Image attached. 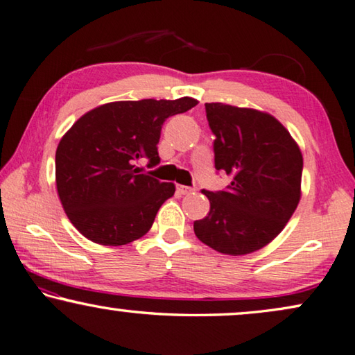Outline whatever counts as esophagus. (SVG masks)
Listing matches in <instances>:
<instances>
[{
  "label": "esophagus",
  "mask_w": 355,
  "mask_h": 355,
  "mask_svg": "<svg viewBox=\"0 0 355 355\" xmlns=\"http://www.w3.org/2000/svg\"><path fill=\"white\" fill-rule=\"evenodd\" d=\"M176 190H178V193H179V195H190L191 191H193V189H191V187H187V185H178Z\"/></svg>",
  "instance_id": "obj_1"
}]
</instances>
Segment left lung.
I'll return each instance as SVG.
<instances>
[{"instance_id":"8db88e82","label":"left lung","mask_w":355,"mask_h":355,"mask_svg":"<svg viewBox=\"0 0 355 355\" xmlns=\"http://www.w3.org/2000/svg\"><path fill=\"white\" fill-rule=\"evenodd\" d=\"M215 135V168L231 174L226 190L202 193L210 212L195 221L196 237L212 250L243 256L277 237L301 198L302 154L275 116L206 103Z\"/></svg>"}]
</instances>
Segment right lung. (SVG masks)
<instances>
[{
  "instance_id": "1",
  "label": "right lung",
  "mask_w": 355,
  "mask_h": 355,
  "mask_svg": "<svg viewBox=\"0 0 355 355\" xmlns=\"http://www.w3.org/2000/svg\"><path fill=\"white\" fill-rule=\"evenodd\" d=\"M196 99L109 103L87 112L62 137L55 151V185L73 226L95 243L128 245L151 229L174 184L139 171L160 164L157 143L166 118Z\"/></svg>"
}]
</instances>
